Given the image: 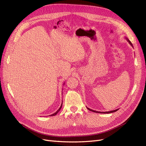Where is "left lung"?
Here are the masks:
<instances>
[{
    "label": "left lung",
    "mask_w": 146,
    "mask_h": 146,
    "mask_svg": "<svg viewBox=\"0 0 146 146\" xmlns=\"http://www.w3.org/2000/svg\"><path fill=\"white\" fill-rule=\"evenodd\" d=\"M125 38L126 39V40H127L128 42H129V43L131 45V46H132V47L133 48V45H132V44L131 43V42L129 40V39L127 38V37H125ZM87 109L88 110H90V111H93V112H95V113H113V112H115L116 111H117V110L118 109H116V110H111V111H104V112H102V111H95V110H92V109H89V108H88V107H87Z\"/></svg>",
    "instance_id": "obj_1"
}]
</instances>
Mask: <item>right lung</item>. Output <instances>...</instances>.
Wrapping results in <instances>:
<instances>
[{
    "instance_id": "1",
    "label": "right lung",
    "mask_w": 146,
    "mask_h": 146,
    "mask_svg": "<svg viewBox=\"0 0 146 146\" xmlns=\"http://www.w3.org/2000/svg\"><path fill=\"white\" fill-rule=\"evenodd\" d=\"M64 84H65V83H64ZM62 104H61V106H60V107L59 109L57 111H56L54 113H53V114H52V115H50V116H54V115H56V114H57L60 111V109H61V107H62Z\"/></svg>"
}]
</instances>
